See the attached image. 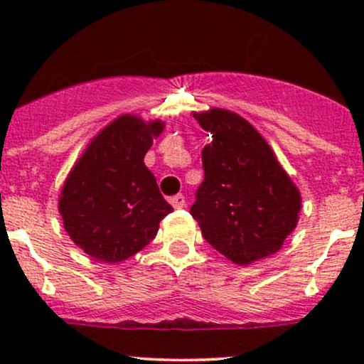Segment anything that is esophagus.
Here are the masks:
<instances>
[{
    "mask_svg": "<svg viewBox=\"0 0 364 364\" xmlns=\"http://www.w3.org/2000/svg\"><path fill=\"white\" fill-rule=\"evenodd\" d=\"M169 202H171V205H173L174 208H183V207L186 205L185 196H183V195H174V196H171Z\"/></svg>",
    "mask_w": 364,
    "mask_h": 364,
    "instance_id": "obj_1",
    "label": "esophagus"
}]
</instances>
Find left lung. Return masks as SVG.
<instances>
[{
    "instance_id": "obj_1",
    "label": "left lung",
    "mask_w": 364,
    "mask_h": 364,
    "mask_svg": "<svg viewBox=\"0 0 364 364\" xmlns=\"http://www.w3.org/2000/svg\"><path fill=\"white\" fill-rule=\"evenodd\" d=\"M193 118L212 135L202 150L205 179L190 210L203 237L236 265L277 253L298 225V186L240 114L212 107Z\"/></svg>"
}]
</instances>
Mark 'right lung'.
<instances>
[{
	"instance_id": "1",
	"label": "right lung",
	"mask_w": 364,
	"mask_h": 364,
	"mask_svg": "<svg viewBox=\"0 0 364 364\" xmlns=\"http://www.w3.org/2000/svg\"><path fill=\"white\" fill-rule=\"evenodd\" d=\"M162 129L161 119L121 114L89 141L66 176L58 210L70 240L94 260L133 257L173 212L144 162Z\"/></svg>"
}]
</instances>
